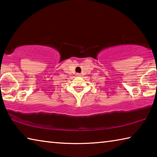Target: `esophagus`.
<instances>
[{"instance_id": "34e87169", "label": "esophagus", "mask_w": 157, "mask_h": 157, "mask_svg": "<svg viewBox=\"0 0 157 157\" xmlns=\"http://www.w3.org/2000/svg\"><path fill=\"white\" fill-rule=\"evenodd\" d=\"M76 75L78 76V77H80V76H81V74H80V73H77Z\"/></svg>"}]
</instances>
